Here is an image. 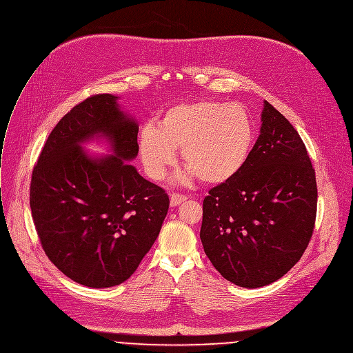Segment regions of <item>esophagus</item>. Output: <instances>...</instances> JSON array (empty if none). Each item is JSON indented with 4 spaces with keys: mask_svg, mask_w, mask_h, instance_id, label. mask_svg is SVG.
<instances>
[{
    "mask_svg": "<svg viewBox=\"0 0 353 353\" xmlns=\"http://www.w3.org/2000/svg\"><path fill=\"white\" fill-rule=\"evenodd\" d=\"M186 199H188V197H186L185 194L172 193V194H171V197H170V203H171V205H172V207H175V205H178V204L183 203Z\"/></svg>",
    "mask_w": 353,
    "mask_h": 353,
    "instance_id": "obj_1",
    "label": "esophagus"
}]
</instances>
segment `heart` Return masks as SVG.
Here are the masks:
<instances>
[{
  "instance_id": "obj_1",
  "label": "heart",
  "mask_w": 353,
  "mask_h": 353,
  "mask_svg": "<svg viewBox=\"0 0 353 353\" xmlns=\"http://www.w3.org/2000/svg\"><path fill=\"white\" fill-rule=\"evenodd\" d=\"M254 142V125L241 104L216 100L181 103L167 108L159 123H146L137 146L143 167L153 179L164 178L176 152L186 167L175 179L193 176L208 185L231 181L246 165Z\"/></svg>"
}]
</instances>
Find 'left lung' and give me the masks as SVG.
<instances>
[{
    "instance_id": "1",
    "label": "left lung",
    "mask_w": 353,
    "mask_h": 353,
    "mask_svg": "<svg viewBox=\"0 0 353 353\" xmlns=\"http://www.w3.org/2000/svg\"><path fill=\"white\" fill-rule=\"evenodd\" d=\"M316 208V175L305 143L264 100L260 134L246 165L204 197V253L235 285L252 290L272 284L305 253Z\"/></svg>"
}]
</instances>
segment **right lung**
Listing matches in <instances>:
<instances>
[{"label":"right lung","instance_id":"right-lung-1","mask_svg":"<svg viewBox=\"0 0 353 353\" xmlns=\"http://www.w3.org/2000/svg\"><path fill=\"white\" fill-rule=\"evenodd\" d=\"M114 94H97L52 129L33 170L30 208L52 264L90 288L122 284L156 242L170 199L130 164L137 121ZM108 154L92 155L89 143Z\"/></svg>","mask_w":353,"mask_h":353}]
</instances>
